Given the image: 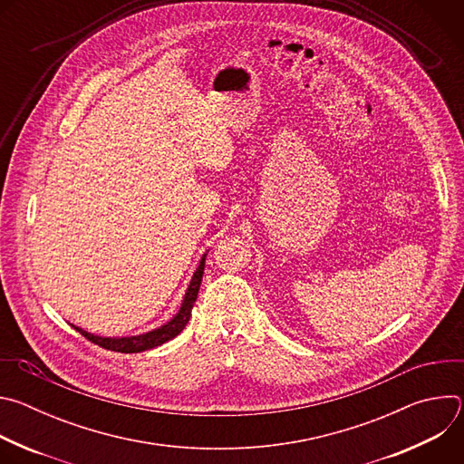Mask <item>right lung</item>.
Masks as SVG:
<instances>
[{"label": "right lung", "mask_w": 464, "mask_h": 464, "mask_svg": "<svg viewBox=\"0 0 464 464\" xmlns=\"http://www.w3.org/2000/svg\"><path fill=\"white\" fill-rule=\"evenodd\" d=\"M204 268H206V255L202 256L200 264H198V268L188 283V288L185 292V297H183V303L178 310V314L165 324H161L160 328H154L150 330V333H145V334H140V336H128V338H102V336H95V334H90L86 333V330L75 326L77 333H81L86 340H90L92 343L102 347V349H108V351H115V353H124V354H130V353H143V351H149V349H154L158 345H163L165 342L176 338L181 330L185 328V324L188 323V317H190V312H192V306H194V301L198 297V290H200V285H202V277H204Z\"/></svg>", "instance_id": "obj_1"}]
</instances>
